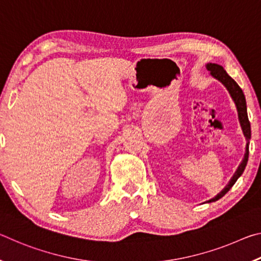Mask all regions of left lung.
<instances>
[{
  "instance_id": "obj_1",
  "label": "left lung",
  "mask_w": 261,
  "mask_h": 261,
  "mask_svg": "<svg viewBox=\"0 0 261 261\" xmlns=\"http://www.w3.org/2000/svg\"><path fill=\"white\" fill-rule=\"evenodd\" d=\"M206 68L211 72L212 76L218 79V81H220L224 86L227 87L229 93H230L233 102H235V105H236V108H237V112H238V118H240V123H241L243 134H244L245 138L247 140L244 159H243V161L241 162L240 167H238L236 173L233 174L232 178L230 179V182H229L227 187L224 188L222 191H221L215 198L208 200V202H212V201L219 200L220 198H222L224 194H226L229 191V190L232 188V185L236 183V180L238 179V177H240V176L243 174V171H244L245 167H246V163H247V159H249V140L251 138V126H250L249 117H247L245 96H244V93H243L242 88L238 86V84L235 81H233V79L230 76H229V74L226 72V70L221 67V65L215 64V63H208L206 65Z\"/></svg>"
}]
</instances>
